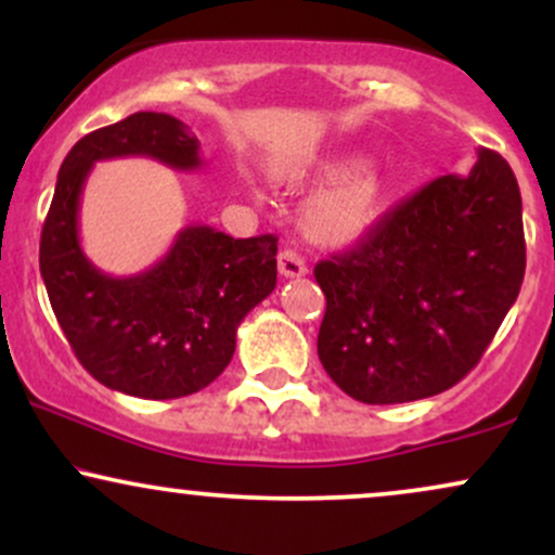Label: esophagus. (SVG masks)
Segmentation results:
<instances>
[{
    "mask_svg": "<svg viewBox=\"0 0 555 555\" xmlns=\"http://www.w3.org/2000/svg\"><path fill=\"white\" fill-rule=\"evenodd\" d=\"M279 273L284 279H299L308 273V266H305V260L295 250H282L279 253Z\"/></svg>",
    "mask_w": 555,
    "mask_h": 555,
    "instance_id": "obj_1",
    "label": "esophagus"
}]
</instances>
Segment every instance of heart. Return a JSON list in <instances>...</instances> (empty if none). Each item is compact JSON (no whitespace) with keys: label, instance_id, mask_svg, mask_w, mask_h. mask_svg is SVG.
Here are the masks:
<instances>
[{"label":"heart","instance_id":"b5f03b06","mask_svg":"<svg viewBox=\"0 0 555 555\" xmlns=\"http://www.w3.org/2000/svg\"><path fill=\"white\" fill-rule=\"evenodd\" d=\"M362 151H336L308 169L292 171V180L336 182L305 208V232L318 245H349L371 232L386 211L391 180L380 169H367Z\"/></svg>","mask_w":555,"mask_h":555}]
</instances>
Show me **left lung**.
Segmentation results:
<instances>
[{"label": "left lung", "instance_id": "obj_1", "mask_svg": "<svg viewBox=\"0 0 555 555\" xmlns=\"http://www.w3.org/2000/svg\"><path fill=\"white\" fill-rule=\"evenodd\" d=\"M517 177L480 149L469 175L406 197L352 250L321 260L318 358L362 404L436 397L482 358L525 279Z\"/></svg>", "mask_w": 555, "mask_h": 555}]
</instances>
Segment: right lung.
Returning a JSON list of instances; mask_svg holds the SVG:
<instances>
[{"mask_svg": "<svg viewBox=\"0 0 555 555\" xmlns=\"http://www.w3.org/2000/svg\"><path fill=\"white\" fill-rule=\"evenodd\" d=\"M119 156L180 171L203 164L197 138L171 114L138 112L88 132L56 175L38 263L75 358L99 384L140 399H180L224 373L242 318L276 286L279 240H234L190 224L151 269L99 271L80 247V195L93 164Z\"/></svg>", "mask_w": 555, "mask_h": 555, "instance_id": "obj_1", "label": "right lung"}]
</instances>
